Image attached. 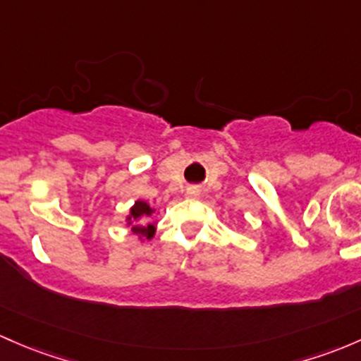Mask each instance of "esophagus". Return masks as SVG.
I'll return each instance as SVG.
<instances>
[{
  "mask_svg": "<svg viewBox=\"0 0 361 361\" xmlns=\"http://www.w3.org/2000/svg\"><path fill=\"white\" fill-rule=\"evenodd\" d=\"M187 192H188V195H197V188L195 187H190Z\"/></svg>",
  "mask_w": 361,
  "mask_h": 361,
  "instance_id": "1",
  "label": "esophagus"
}]
</instances>
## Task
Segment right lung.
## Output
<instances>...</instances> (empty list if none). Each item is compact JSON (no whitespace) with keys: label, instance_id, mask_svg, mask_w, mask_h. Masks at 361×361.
Masks as SVG:
<instances>
[{"label":"right lung","instance_id":"add662e5","mask_svg":"<svg viewBox=\"0 0 361 361\" xmlns=\"http://www.w3.org/2000/svg\"><path fill=\"white\" fill-rule=\"evenodd\" d=\"M154 212L155 209H152L145 200H136L126 218L128 226H131L133 233L138 235L140 238L145 237L150 240L155 233V223H149V218Z\"/></svg>","mask_w":361,"mask_h":361}]
</instances>
